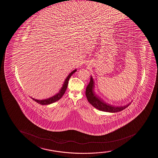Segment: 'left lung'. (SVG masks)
I'll return each instance as SVG.
<instances>
[{
	"mask_svg": "<svg viewBox=\"0 0 158 158\" xmlns=\"http://www.w3.org/2000/svg\"><path fill=\"white\" fill-rule=\"evenodd\" d=\"M94 87V82L93 81L92 77L91 76L90 82L86 89V96L87 98V101H89V103L91 104L93 106L95 107L98 110L110 113L118 112L122 111L123 110L125 109L126 107H127L129 106L128 104L124 106L114 107L102 102L98 98H97L95 95Z\"/></svg>",
	"mask_w": 158,
	"mask_h": 158,
	"instance_id": "1",
	"label": "left lung"
}]
</instances>
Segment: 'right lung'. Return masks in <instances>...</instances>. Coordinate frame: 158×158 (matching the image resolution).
I'll list each match as a JSON object with an SVG mask.
<instances>
[{
	"instance_id": "obj_1",
	"label": "right lung",
	"mask_w": 158,
	"mask_h": 158,
	"mask_svg": "<svg viewBox=\"0 0 158 158\" xmlns=\"http://www.w3.org/2000/svg\"><path fill=\"white\" fill-rule=\"evenodd\" d=\"M77 69H75L72 72L69 74L67 77L66 78L64 83H63V85L61 87V89H60L59 92L57 93L54 96H53L52 97H51L49 98H47V99H45L43 100H37V99H35V98H31L33 100H34L36 102L38 103L42 104V105H49L57 101L58 100H60V98H62L63 95L64 94V93L65 92L66 90L67 89V85H68V83H69V78L71 77V76L75 72H76Z\"/></svg>"
}]
</instances>
